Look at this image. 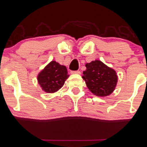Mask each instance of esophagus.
Instances as JSON below:
<instances>
[{"instance_id":"34e87169","label":"esophagus","mask_w":147,"mask_h":147,"mask_svg":"<svg viewBox=\"0 0 147 147\" xmlns=\"http://www.w3.org/2000/svg\"><path fill=\"white\" fill-rule=\"evenodd\" d=\"M81 72L80 70H76V71H71V74H80Z\"/></svg>"}]
</instances>
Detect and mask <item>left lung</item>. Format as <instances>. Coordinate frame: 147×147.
<instances>
[{"label": "left lung", "instance_id": "left-lung-1", "mask_svg": "<svg viewBox=\"0 0 147 147\" xmlns=\"http://www.w3.org/2000/svg\"><path fill=\"white\" fill-rule=\"evenodd\" d=\"M83 80L92 93L98 96H106L112 93L118 82V76L113 69L100 61H92L85 65Z\"/></svg>", "mask_w": 147, "mask_h": 147}]
</instances>
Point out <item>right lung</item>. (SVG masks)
I'll return each mask as SVG.
<instances>
[{
	"label": "right lung",
	"instance_id": "add662e5",
	"mask_svg": "<svg viewBox=\"0 0 147 147\" xmlns=\"http://www.w3.org/2000/svg\"><path fill=\"white\" fill-rule=\"evenodd\" d=\"M65 66L51 61L38 75L37 80L43 90L46 93H54L63 86L68 78Z\"/></svg>",
	"mask_w": 147,
	"mask_h": 147
}]
</instances>
